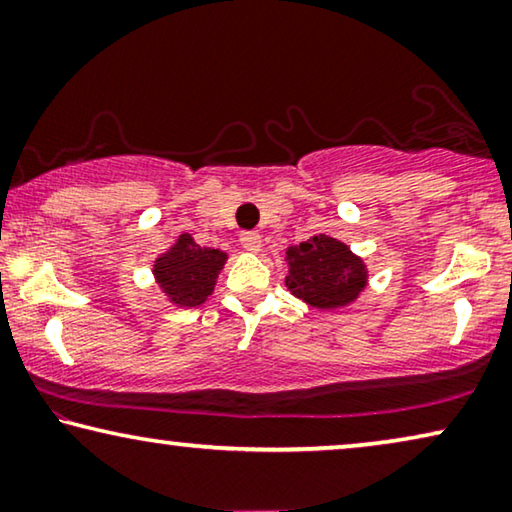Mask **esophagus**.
<instances>
[{
    "label": "esophagus",
    "mask_w": 512,
    "mask_h": 512,
    "mask_svg": "<svg viewBox=\"0 0 512 512\" xmlns=\"http://www.w3.org/2000/svg\"><path fill=\"white\" fill-rule=\"evenodd\" d=\"M241 246L250 250V253H257L262 248V236L257 232H241Z\"/></svg>",
    "instance_id": "1"
}]
</instances>
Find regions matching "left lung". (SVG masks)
Here are the masks:
<instances>
[{"mask_svg":"<svg viewBox=\"0 0 512 512\" xmlns=\"http://www.w3.org/2000/svg\"><path fill=\"white\" fill-rule=\"evenodd\" d=\"M285 285L310 308L338 310L358 299L368 285L363 259L333 236L317 234L287 248Z\"/></svg>","mask_w":512,"mask_h":512,"instance_id":"1","label":"left lung"}]
</instances>
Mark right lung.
<instances>
[{"mask_svg":"<svg viewBox=\"0 0 512 512\" xmlns=\"http://www.w3.org/2000/svg\"><path fill=\"white\" fill-rule=\"evenodd\" d=\"M225 262L227 253L223 250L202 248L193 236L181 234L167 253L156 257L154 278L167 299L179 308H197L213 294Z\"/></svg>","mask_w":512,"mask_h":512,"instance_id":"1","label":"right lung"}]
</instances>
